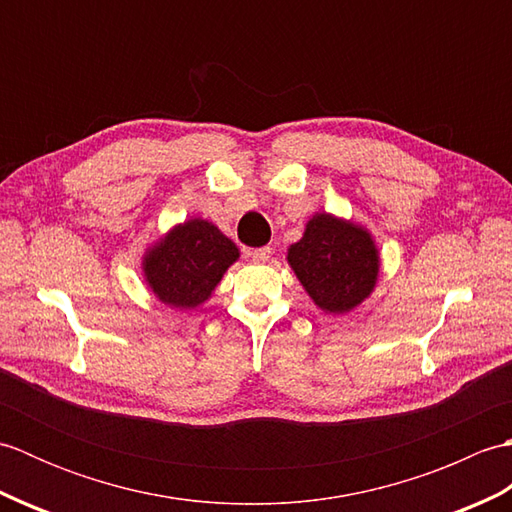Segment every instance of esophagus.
Instances as JSON below:
<instances>
[{
    "label": "esophagus",
    "instance_id": "1",
    "mask_svg": "<svg viewBox=\"0 0 512 512\" xmlns=\"http://www.w3.org/2000/svg\"><path fill=\"white\" fill-rule=\"evenodd\" d=\"M270 253H273V248H270V246H262V248H253V250H250L248 257L253 259V262H257V264H264V262H268Z\"/></svg>",
    "mask_w": 512,
    "mask_h": 512
}]
</instances>
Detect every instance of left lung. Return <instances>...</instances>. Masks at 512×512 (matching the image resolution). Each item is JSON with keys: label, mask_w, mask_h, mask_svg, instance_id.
<instances>
[{"label": "left lung", "mask_w": 512, "mask_h": 512, "mask_svg": "<svg viewBox=\"0 0 512 512\" xmlns=\"http://www.w3.org/2000/svg\"><path fill=\"white\" fill-rule=\"evenodd\" d=\"M288 264L301 286L325 312H350L369 297L378 279V250L365 228L317 213L297 244L288 248Z\"/></svg>", "instance_id": "8db88e82"}]
</instances>
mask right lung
<instances>
[{
	"instance_id": "add662e5",
	"label": "right lung",
	"mask_w": 512,
	"mask_h": 512,
	"mask_svg": "<svg viewBox=\"0 0 512 512\" xmlns=\"http://www.w3.org/2000/svg\"><path fill=\"white\" fill-rule=\"evenodd\" d=\"M237 246L211 222H184L147 250L143 270L154 295L171 308H195L211 297Z\"/></svg>"
}]
</instances>
